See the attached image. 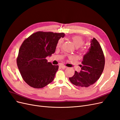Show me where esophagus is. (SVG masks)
<instances>
[{"label":"esophagus","mask_w":120,"mask_h":120,"mask_svg":"<svg viewBox=\"0 0 120 120\" xmlns=\"http://www.w3.org/2000/svg\"><path fill=\"white\" fill-rule=\"evenodd\" d=\"M60 68H63V69L67 68V67H66V66H64V65H63V64H61V65H60Z\"/></svg>","instance_id":"34e87169"}]
</instances>
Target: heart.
I'll use <instances>...</instances> for the list:
<instances>
[{
	"mask_svg": "<svg viewBox=\"0 0 120 120\" xmlns=\"http://www.w3.org/2000/svg\"><path fill=\"white\" fill-rule=\"evenodd\" d=\"M71 39L72 43H74V45L75 46V48H79V47L82 46L83 44H84V40H83V39L81 37H79V36H74V37H71ZM61 42H62V41H61V40H60L57 44V46H60V45L61 44Z\"/></svg>",
	"mask_w": 120,
	"mask_h": 120,
	"instance_id": "1",
	"label": "heart"
}]
</instances>
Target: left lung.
<instances>
[{"label": "left lung", "mask_w": 120, "mask_h": 120, "mask_svg": "<svg viewBox=\"0 0 120 120\" xmlns=\"http://www.w3.org/2000/svg\"><path fill=\"white\" fill-rule=\"evenodd\" d=\"M105 57L101 46L97 39L90 41V46L83 56L81 71H75L74 75L69 78L70 82L79 88H86L93 85L100 78L105 66Z\"/></svg>", "instance_id": "obj_1"}]
</instances>
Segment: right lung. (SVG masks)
<instances>
[{
	"instance_id": "add662e5",
	"label": "right lung",
	"mask_w": 120,
	"mask_h": 120,
	"mask_svg": "<svg viewBox=\"0 0 120 120\" xmlns=\"http://www.w3.org/2000/svg\"><path fill=\"white\" fill-rule=\"evenodd\" d=\"M64 33L38 31L23 42L19 50L17 64L24 81L32 88H42L52 82L58 66H53L45 59L56 51Z\"/></svg>"
}]
</instances>
